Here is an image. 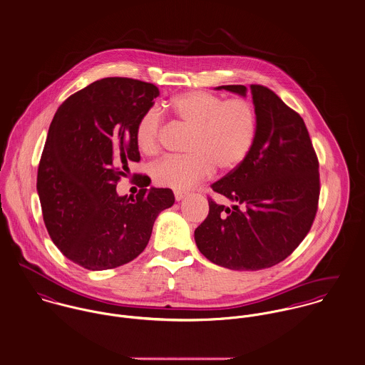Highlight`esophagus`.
Masks as SVG:
<instances>
[{"instance_id": "esophagus-1", "label": "esophagus", "mask_w": 365, "mask_h": 365, "mask_svg": "<svg viewBox=\"0 0 365 365\" xmlns=\"http://www.w3.org/2000/svg\"><path fill=\"white\" fill-rule=\"evenodd\" d=\"M187 195V192L184 191H174V197H175V201H181L184 197Z\"/></svg>"}]
</instances>
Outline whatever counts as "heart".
<instances>
[{
    "mask_svg": "<svg viewBox=\"0 0 365 365\" xmlns=\"http://www.w3.org/2000/svg\"><path fill=\"white\" fill-rule=\"evenodd\" d=\"M170 109L178 122L191 129L187 156L168 157L152 167L158 187L184 191L205 180L219 167L237 170L250 156L259 136V113L247 98L226 100L209 91H187L171 98ZM163 118L156 106L139 118L135 140L143 155L160 150Z\"/></svg>",
    "mask_w": 365,
    "mask_h": 365,
    "instance_id": "obj_1",
    "label": "heart"
}]
</instances>
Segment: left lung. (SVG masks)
<instances>
[{"label":"left lung","instance_id":"left-lung-1","mask_svg":"<svg viewBox=\"0 0 365 365\" xmlns=\"http://www.w3.org/2000/svg\"><path fill=\"white\" fill-rule=\"evenodd\" d=\"M246 97L245 86H220ZM259 136L247 160L210 187L232 205L209 198L195 243L209 261L256 271L285 260L305 239L317 210L319 161L304 119L269 88L252 84Z\"/></svg>","mask_w":365,"mask_h":365}]
</instances>
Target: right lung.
<instances>
[{
    "instance_id": "1",
    "label": "right lung",
    "mask_w": 365,
    "mask_h": 365,
    "mask_svg": "<svg viewBox=\"0 0 365 365\" xmlns=\"http://www.w3.org/2000/svg\"><path fill=\"white\" fill-rule=\"evenodd\" d=\"M160 91L155 84L108 77L70 96L54 113L38 168L43 220L57 249L91 271L136 259L148 246L158 213L173 207L170 188H148L138 174L136 197L116 184L139 161V118Z\"/></svg>"
}]
</instances>
